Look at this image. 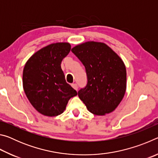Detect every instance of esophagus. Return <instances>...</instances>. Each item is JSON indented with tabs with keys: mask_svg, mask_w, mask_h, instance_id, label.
<instances>
[{
	"mask_svg": "<svg viewBox=\"0 0 158 158\" xmlns=\"http://www.w3.org/2000/svg\"><path fill=\"white\" fill-rule=\"evenodd\" d=\"M71 85H72V87H73L74 89H75L76 90H77V89H78V86H77V84H73Z\"/></svg>",
	"mask_w": 158,
	"mask_h": 158,
	"instance_id": "obj_1",
	"label": "esophagus"
}]
</instances>
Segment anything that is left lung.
Returning a JSON list of instances; mask_svg holds the SVG:
<instances>
[{
    "label": "left lung",
    "mask_w": 158,
    "mask_h": 158,
    "mask_svg": "<svg viewBox=\"0 0 158 158\" xmlns=\"http://www.w3.org/2000/svg\"><path fill=\"white\" fill-rule=\"evenodd\" d=\"M86 71L88 83L78 95L90 113L104 116L114 111L127 86L123 61L105 43L85 42L72 49Z\"/></svg>",
    "instance_id": "obj_1"
}]
</instances>
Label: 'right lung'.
<instances>
[{
	"label": "right lung",
	"mask_w": 158,
	"mask_h": 158,
	"mask_svg": "<svg viewBox=\"0 0 158 158\" xmlns=\"http://www.w3.org/2000/svg\"><path fill=\"white\" fill-rule=\"evenodd\" d=\"M68 42H56L32 55L23 71V88L32 106L44 116L63 113L77 92L66 82L60 64L70 52Z\"/></svg>",
	"instance_id": "add662e5"
}]
</instances>
